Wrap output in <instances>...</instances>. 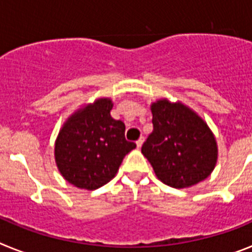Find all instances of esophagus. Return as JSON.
<instances>
[{
    "label": "esophagus",
    "instance_id": "1",
    "mask_svg": "<svg viewBox=\"0 0 252 252\" xmlns=\"http://www.w3.org/2000/svg\"><path fill=\"white\" fill-rule=\"evenodd\" d=\"M142 142H144V137H140V139L137 140V141H136V146H137V149L141 148Z\"/></svg>",
    "mask_w": 252,
    "mask_h": 252
}]
</instances>
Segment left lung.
I'll return each mask as SVG.
<instances>
[{
	"label": "left lung",
	"instance_id": "obj_1",
	"mask_svg": "<svg viewBox=\"0 0 252 252\" xmlns=\"http://www.w3.org/2000/svg\"><path fill=\"white\" fill-rule=\"evenodd\" d=\"M153 132L141 153L157 177L173 188H187L206 179L217 161V144L206 122L182 103L166 99L151 106Z\"/></svg>",
	"mask_w": 252,
	"mask_h": 252
}]
</instances>
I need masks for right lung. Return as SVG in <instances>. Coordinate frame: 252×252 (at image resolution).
Listing matches in <instances>:
<instances>
[{
  "instance_id": "right-lung-1",
  "label": "right lung",
  "mask_w": 252,
  "mask_h": 252,
  "mask_svg": "<svg viewBox=\"0 0 252 252\" xmlns=\"http://www.w3.org/2000/svg\"><path fill=\"white\" fill-rule=\"evenodd\" d=\"M112 102L97 99L64 124L55 142V161L69 183L93 190L116 175L135 142L125 139V124L111 117Z\"/></svg>"
}]
</instances>
